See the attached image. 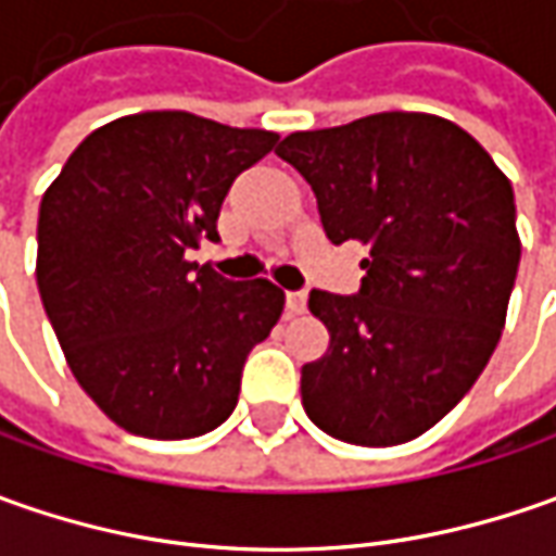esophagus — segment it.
<instances>
[{
  "instance_id": "obj_1",
  "label": "esophagus",
  "mask_w": 556,
  "mask_h": 556,
  "mask_svg": "<svg viewBox=\"0 0 556 556\" xmlns=\"http://www.w3.org/2000/svg\"><path fill=\"white\" fill-rule=\"evenodd\" d=\"M285 303H288V315H303L306 312V290H288Z\"/></svg>"
}]
</instances>
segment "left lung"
Masks as SVG:
<instances>
[{"instance_id": "1", "label": "left lung", "mask_w": 556, "mask_h": 556, "mask_svg": "<svg viewBox=\"0 0 556 556\" xmlns=\"http://www.w3.org/2000/svg\"><path fill=\"white\" fill-rule=\"evenodd\" d=\"M275 154L312 185L333 244L368 247L355 296L309 293L331 343L303 365V408L353 445L417 439L502 340L520 266L510 179L470 132L415 111L290 132Z\"/></svg>"}]
</instances>
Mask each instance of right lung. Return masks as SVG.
<instances>
[{
	"label": "right lung",
	"mask_w": 556,
	"mask_h": 556,
	"mask_svg": "<svg viewBox=\"0 0 556 556\" xmlns=\"http://www.w3.org/2000/svg\"><path fill=\"white\" fill-rule=\"evenodd\" d=\"M275 144L268 129L144 111L98 126L46 188L39 296L76 383L126 433L203 437L235 412L285 290L228 281L188 250L219 241L228 188Z\"/></svg>",
	"instance_id": "1"
}]
</instances>
